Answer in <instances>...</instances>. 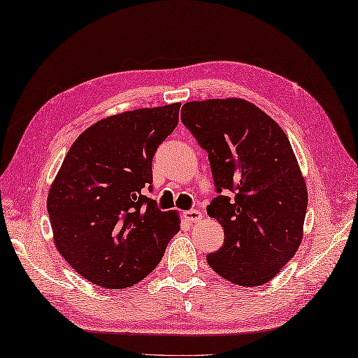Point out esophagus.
Listing matches in <instances>:
<instances>
[{
	"label": "esophagus",
	"instance_id": "34e87169",
	"mask_svg": "<svg viewBox=\"0 0 358 358\" xmlns=\"http://www.w3.org/2000/svg\"><path fill=\"white\" fill-rule=\"evenodd\" d=\"M202 213L199 210H189L184 213V219L188 222V224H197V222L202 220Z\"/></svg>",
	"mask_w": 358,
	"mask_h": 358
}]
</instances>
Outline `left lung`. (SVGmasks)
<instances>
[{
    "label": "left lung",
    "instance_id": "left-lung-1",
    "mask_svg": "<svg viewBox=\"0 0 358 358\" xmlns=\"http://www.w3.org/2000/svg\"><path fill=\"white\" fill-rule=\"evenodd\" d=\"M180 119L208 159L217 196L206 213L224 228V245L206 256L220 277L260 287L297 252L308 189L296 155L273 117L241 98L192 101Z\"/></svg>",
    "mask_w": 358,
    "mask_h": 358
}]
</instances>
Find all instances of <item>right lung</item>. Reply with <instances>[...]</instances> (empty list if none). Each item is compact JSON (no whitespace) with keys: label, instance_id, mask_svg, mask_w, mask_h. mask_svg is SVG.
Wrapping results in <instances>:
<instances>
[{"label":"right lung","instance_id":"right-lung-1","mask_svg":"<svg viewBox=\"0 0 358 358\" xmlns=\"http://www.w3.org/2000/svg\"><path fill=\"white\" fill-rule=\"evenodd\" d=\"M180 102L101 119L70 147L47 196L53 242L85 280L129 288L161 262L180 229L178 211H161L152 188L157 147L179 122Z\"/></svg>","mask_w":358,"mask_h":358}]
</instances>
